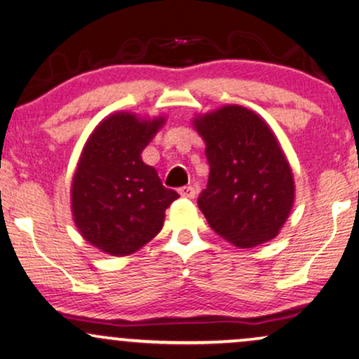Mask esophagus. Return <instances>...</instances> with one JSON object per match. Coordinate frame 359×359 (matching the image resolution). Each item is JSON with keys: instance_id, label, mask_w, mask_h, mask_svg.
I'll list each match as a JSON object with an SVG mask.
<instances>
[{"instance_id": "obj_1", "label": "esophagus", "mask_w": 359, "mask_h": 359, "mask_svg": "<svg viewBox=\"0 0 359 359\" xmlns=\"http://www.w3.org/2000/svg\"><path fill=\"white\" fill-rule=\"evenodd\" d=\"M180 194L183 198H189V200H193V198L196 196V189H194L193 187H183V188H180Z\"/></svg>"}]
</instances>
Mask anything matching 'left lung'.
<instances>
[{
	"label": "left lung",
	"instance_id": "obj_1",
	"mask_svg": "<svg viewBox=\"0 0 359 359\" xmlns=\"http://www.w3.org/2000/svg\"><path fill=\"white\" fill-rule=\"evenodd\" d=\"M210 178L198 206L211 229L238 248L273 240L294 200L293 172L266 123L243 106L194 119Z\"/></svg>",
	"mask_w": 359,
	"mask_h": 359
}]
</instances>
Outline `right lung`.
Here are the masks:
<instances>
[{
  "mask_svg": "<svg viewBox=\"0 0 359 359\" xmlns=\"http://www.w3.org/2000/svg\"><path fill=\"white\" fill-rule=\"evenodd\" d=\"M163 123L116 113L96 126L83 149L72 187L74 223L104 253L138 251L159 233L166 208L180 198L141 159Z\"/></svg>",
  "mask_w": 359,
  "mask_h": 359,
  "instance_id": "right-lung-1",
  "label": "right lung"
}]
</instances>
